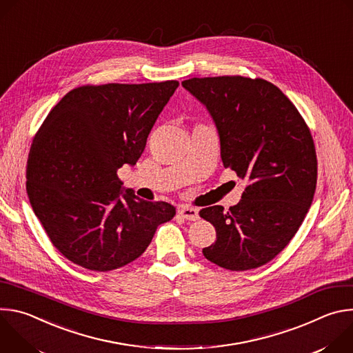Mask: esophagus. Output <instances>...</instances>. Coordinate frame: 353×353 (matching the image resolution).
Instances as JSON below:
<instances>
[{"mask_svg":"<svg viewBox=\"0 0 353 353\" xmlns=\"http://www.w3.org/2000/svg\"><path fill=\"white\" fill-rule=\"evenodd\" d=\"M179 214H180L181 218H184L187 221H196L199 218L198 210L191 208V207H181V208H179Z\"/></svg>","mask_w":353,"mask_h":353,"instance_id":"1","label":"esophagus"}]
</instances>
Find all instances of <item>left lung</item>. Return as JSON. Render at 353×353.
<instances>
[{
    "instance_id": "obj_1",
    "label": "left lung",
    "mask_w": 353,
    "mask_h": 353,
    "mask_svg": "<svg viewBox=\"0 0 353 353\" xmlns=\"http://www.w3.org/2000/svg\"><path fill=\"white\" fill-rule=\"evenodd\" d=\"M210 113L225 168L245 184L240 203L199 215L216 229L203 253L211 263L247 271L270 263L288 245L314 196L317 158L312 134L290 100L271 82L243 77L181 82Z\"/></svg>"
}]
</instances>
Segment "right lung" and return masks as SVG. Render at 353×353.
<instances>
[{
    "instance_id": "add662e5",
    "label": "right lung",
    "mask_w": 353,
    "mask_h": 353,
    "mask_svg": "<svg viewBox=\"0 0 353 353\" xmlns=\"http://www.w3.org/2000/svg\"><path fill=\"white\" fill-rule=\"evenodd\" d=\"M177 81L108 83L68 92L36 134L26 168L32 208L60 253L106 272L142 256L159 225L176 215L138 198L117 177L134 166Z\"/></svg>"
}]
</instances>
